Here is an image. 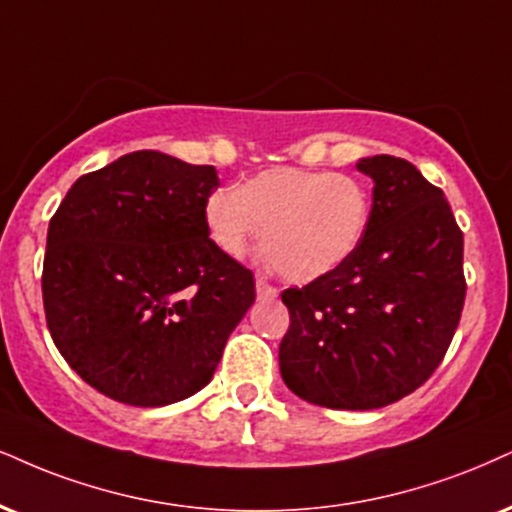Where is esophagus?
<instances>
[{
  "mask_svg": "<svg viewBox=\"0 0 512 512\" xmlns=\"http://www.w3.org/2000/svg\"><path fill=\"white\" fill-rule=\"evenodd\" d=\"M256 296L263 301H273L277 296V289L270 287L266 280H256Z\"/></svg>",
  "mask_w": 512,
  "mask_h": 512,
  "instance_id": "esophagus-1",
  "label": "esophagus"
}]
</instances>
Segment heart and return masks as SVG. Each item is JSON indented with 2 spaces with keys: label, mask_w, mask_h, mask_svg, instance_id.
<instances>
[{
  "label": "heart",
  "mask_w": 512,
  "mask_h": 512,
  "mask_svg": "<svg viewBox=\"0 0 512 512\" xmlns=\"http://www.w3.org/2000/svg\"><path fill=\"white\" fill-rule=\"evenodd\" d=\"M368 220L365 187L330 170L270 168L204 201L206 235L220 254L242 258L263 237V261L296 285L344 266L361 246Z\"/></svg>",
  "instance_id": "b5f03b06"
}]
</instances>
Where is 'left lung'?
I'll use <instances>...</instances> for the list:
<instances>
[{
  "mask_svg": "<svg viewBox=\"0 0 512 512\" xmlns=\"http://www.w3.org/2000/svg\"><path fill=\"white\" fill-rule=\"evenodd\" d=\"M361 246L304 289H285L282 380L299 399L370 410L420 387L449 349L465 301L463 232L444 192L396 156H368Z\"/></svg>",
  "mask_w": 512,
  "mask_h": 512,
  "instance_id": "obj_1",
  "label": "left lung"
}]
</instances>
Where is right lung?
<instances>
[{"mask_svg":"<svg viewBox=\"0 0 512 512\" xmlns=\"http://www.w3.org/2000/svg\"><path fill=\"white\" fill-rule=\"evenodd\" d=\"M213 166L132 151L82 175L47 230L42 299L66 363L113 401L159 408L211 382L254 275L206 235Z\"/></svg>","mask_w":512,"mask_h":512,"instance_id":"right-lung-1","label":"right lung"}]
</instances>
